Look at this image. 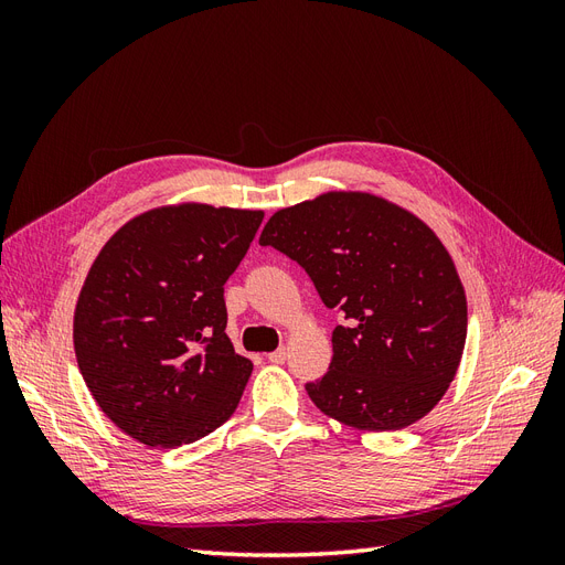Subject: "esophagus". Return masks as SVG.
I'll use <instances>...</instances> for the list:
<instances>
[{
  "label": "esophagus",
  "instance_id": "obj_1",
  "mask_svg": "<svg viewBox=\"0 0 565 565\" xmlns=\"http://www.w3.org/2000/svg\"><path fill=\"white\" fill-rule=\"evenodd\" d=\"M266 358H268V363H276V365H280V363H285V361H287V349L270 351Z\"/></svg>",
  "mask_w": 565,
  "mask_h": 565
}]
</instances>
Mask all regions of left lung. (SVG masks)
Segmentation results:
<instances>
[{"instance_id":"8db88e82","label":"left lung","mask_w":565,"mask_h":565,"mask_svg":"<svg viewBox=\"0 0 565 565\" xmlns=\"http://www.w3.org/2000/svg\"><path fill=\"white\" fill-rule=\"evenodd\" d=\"M349 318L332 363L306 384L320 413L361 431H396L429 415L467 341V295L452 256L419 216L380 195L330 191L278 210L262 231Z\"/></svg>"}]
</instances>
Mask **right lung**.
<instances>
[{"label":"right lung","instance_id":"add662e5","mask_svg":"<svg viewBox=\"0 0 565 565\" xmlns=\"http://www.w3.org/2000/svg\"><path fill=\"white\" fill-rule=\"evenodd\" d=\"M262 210L164 204L129 218L94 259L75 306L77 365L104 415L148 448L218 429L252 361L226 334L224 285Z\"/></svg>","mask_w":565,"mask_h":565}]
</instances>
